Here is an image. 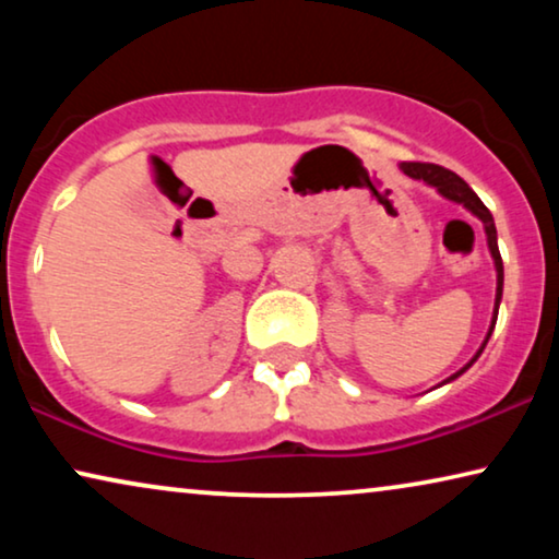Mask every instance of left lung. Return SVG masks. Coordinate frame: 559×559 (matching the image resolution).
Listing matches in <instances>:
<instances>
[{"label": "left lung", "mask_w": 559, "mask_h": 559, "mask_svg": "<svg viewBox=\"0 0 559 559\" xmlns=\"http://www.w3.org/2000/svg\"><path fill=\"white\" fill-rule=\"evenodd\" d=\"M400 170L404 175H409L412 180H423L425 186L435 188L442 198H445V201H453L457 205H463V209L468 211V213H473V216H476L480 224H484L486 243H488V251H491V259H493V266H496V300H493V316H491V325H488L486 338H484V343H480V348L476 350V354H473L471 361L463 366V369H457L455 373H450L445 381H440L438 386H442V384H450V381H455L457 377H463V373L468 371L471 366L478 361V356L484 354L488 338H491L496 318H499L501 295H503V262H501V254H499V241H496V224H493L491 211H488L486 205L480 203V198L468 188V182H465L463 178H457L455 173L445 170V167L432 165V163H402ZM438 386H435V389H438Z\"/></svg>", "instance_id": "left-lung-1"}]
</instances>
